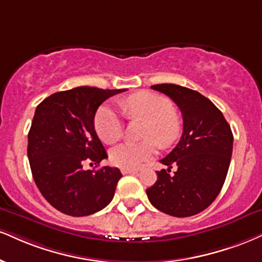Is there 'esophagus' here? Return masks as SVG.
Segmentation results:
<instances>
[{
    "mask_svg": "<svg viewBox=\"0 0 262 262\" xmlns=\"http://www.w3.org/2000/svg\"><path fill=\"white\" fill-rule=\"evenodd\" d=\"M121 172L123 174H132V173H137L138 169L135 168H121Z\"/></svg>",
    "mask_w": 262,
    "mask_h": 262,
    "instance_id": "1",
    "label": "esophagus"
}]
</instances>
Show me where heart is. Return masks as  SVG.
<instances>
[{
  "label": "heart",
  "mask_w": 262,
  "mask_h": 262,
  "mask_svg": "<svg viewBox=\"0 0 262 262\" xmlns=\"http://www.w3.org/2000/svg\"><path fill=\"white\" fill-rule=\"evenodd\" d=\"M123 111L128 118L140 119L145 124L143 141L123 143L111 151V161L122 168H137L155 155L156 144L165 149L181 135V116L161 95L139 91L123 101ZM95 129L103 143H116L123 133L121 116L112 106H101L95 116Z\"/></svg>",
  "instance_id": "1"
}]
</instances>
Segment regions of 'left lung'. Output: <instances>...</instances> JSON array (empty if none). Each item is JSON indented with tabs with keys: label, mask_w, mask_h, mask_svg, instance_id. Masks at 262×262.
Instances as JSON below:
<instances>
[{
	"label": "left lung",
	"mask_w": 262,
	"mask_h": 262,
	"mask_svg": "<svg viewBox=\"0 0 262 262\" xmlns=\"http://www.w3.org/2000/svg\"><path fill=\"white\" fill-rule=\"evenodd\" d=\"M174 101L183 116V134L177 146L161 160L178 165L171 176L157 171V181L146 189L157 210L174 217H189L209 207L226 181L233 150V134L222 112L198 91L176 84L152 85Z\"/></svg>",
	"instance_id": "obj_1"
}]
</instances>
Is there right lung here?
I'll return each mask as SVG.
<instances>
[{
    "label": "right lung",
    "instance_id": "add662e5",
    "mask_svg": "<svg viewBox=\"0 0 262 262\" xmlns=\"http://www.w3.org/2000/svg\"><path fill=\"white\" fill-rule=\"evenodd\" d=\"M125 89L78 86L46 97L35 110L28 134V159L42 196L66 215L95 213L111 203L122 173L105 166L84 171L107 159L94 118L103 101Z\"/></svg>",
    "mask_w": 262,
    "mask_h": 262
}]
</instances>
